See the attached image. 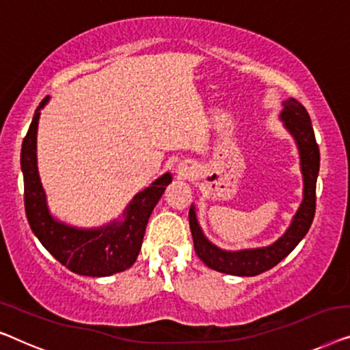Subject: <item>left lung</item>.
I'll return each mask as SVG.
<instances>
[{"instance_id":"8db88e82","label":"left lung","mask_w":350,"mask_h":350,"mask_svg":"<svg viewBox=\"0 0 350 350\" xmlns=\"http://www.w3.org/2000/svg\"><path fill=\"white\" fill-rule=\"evenodd\" d=\"M284 109L280 112V119L290 135L295 137L299 159H301L303 173V201L299 204L297 214L287 231L267 247L243 249V250H224L214 245L201 231L196 220L195 206H191L189 213V222L191 238H193L195 252L201 262L211 269L219 273L233 275H257L275 267L280 260H284L292 250L297 247L299 241L306 236L309 226L316 214V184L319 168H321V152L314 135L311 119L301 103L295 98H288L282 103Z\"/></svg>"}]
</instances>
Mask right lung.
Returning <instances> with one entry per match:
<instances>
[{"mask_svg": "<svg viewBox=\"0 0 350 350\" xmlns=\"http://www.w3.org/2000/svg\"><path fill=\"white\" fill-rule=\"evenodd\" d=\"M49 96L39 103L22 142L21 166L25 189V213L34 236L41 244L72 273L92 278H105L125 271L136 262L141 250L146 225L155 204L163 195L171 174L165 173L139 191L124 211V220H114L100 228H76L58 222L49 213L46 193L41 185L36 163V133L39 114Z\"/></svg>", "mask_w": 350, "mask_h": 350, "instance_id": "1", "label": "right lung"}]
</instances>
